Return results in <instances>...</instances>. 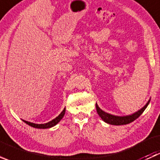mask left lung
<instances>
[{"instance_id": "8db88e82", "label": "left lung", "mask_w": 160, "mask_h": 160, "mask_svg": "<svg viewBox=\"0 0 160 160\" xmlns=\"http://www.w3.org/2000/svg\"><path fill=\"white\" fill-rule=\"evenodd\" d=\"M150 102V100L147 102V104L142 108L140 109L139 111H136L134 114H130V115H126V116H116L113 115V114H108V113L105 112V111H102L99 107H98V104H96V108H97V112H98V115L101 118L103 121L104 122L108 124H110V125H127V124H129L131 122H134L135 119L138 118L140 115L143 113V111H145V109L147 108V106L149 105Z\"/></svg>"}]
</instances>
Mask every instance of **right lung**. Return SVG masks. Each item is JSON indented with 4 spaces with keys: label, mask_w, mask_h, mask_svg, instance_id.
I'll use <instances>...</instances> for the list:
<instances>
[{
    "label": "right lung",
    "mask_w": 160,
    "mask_h": 160,
    "mask_svg": "<svg viewBox=\"0 0 160 160\" xmlns=\"http://www.w3.org/2000/svg\"><path fill=\"white\" fill-rule=\"evenodd\" d=\"M65 112H66V108H64L63 111H62V112H61L60 114H59V115L56 118H54L53 120L50 121V122H47V123H46V124H35V123H32V122H27V121H25V120H23V122H25L26 124H28V125H30V126L33 127V128H52V127L55 126L56 124H58L59 122H60L61 119L63 118L64 114H65Z\"/></svg>",
    "instance_id": "right-lung-1"
}]
</instances>
